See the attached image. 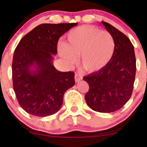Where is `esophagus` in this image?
<instances>
[{
  "label": "esophagus",
  "instance_id": "obj_1",
  "mask_svg": "<svg viewBox=\"0 0 147 147\" xmlns=\"http://www.w3.org/2000/svg\"><path fill=\"white\" fill-rule=\"evenodd\" d=\"M75 79L76 82H78L79 81H81L82 79V77L80 75H78V74L76 73L75 75Z\"/></svg>",
  "mask_w": 147,
  "mask_h": 147
}]
</instances>
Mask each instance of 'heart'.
Wrapping results in <instances>:
<instances>
[{
    "mask_svg": "<svg viewBox=\"0 0 147 147\" xmlns=\"http://www.w3.org/2000/svg\"><path fill=\"white\" fill-rule=\"evenodd\" d=\"M114 38L107 31L91 25L73 29L67 34V42L58 43L59 55L66 63L72 64L80 56V63L86 71L101 70L114 55Z\"/></svg>",
    "mask_w": 147,
    "mask_h": 147,
    "instance_id": "1",
    "label": "heart"
}]
</instances>
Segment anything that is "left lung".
Returning <instances> with one entry per match:
<instances>
[{"mask_svg":"<svg viewBox=\"0 0 147 147\" xmlns=\"http://www.w3.org/2000/svg\"><path fill=\"white\" fill-rule=\"evenodd\" d=\"M102 23L114 38V55L104 68L83 78L89 85L85 100L93 111L112 113L120 109L132 95L136 60L129 38L109 23Z\"/></svg>","mask_w":147,"mask_h":147,"instance_id":"obj_1","label":"left lung"}]
</instances>
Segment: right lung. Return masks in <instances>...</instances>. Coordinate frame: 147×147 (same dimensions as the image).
<instances>
[{
    "mask_svg": "<svg viewBox=\"0 0 147 147\" xmlns=\"http://www.w3.org/2000/svg\"><path fill=\"white\" fill-rule=\"evenodd\" d=\"M77 23L41 24L20 41L14 52L12 80L20 106L38 117L51 115L60 109L63 95L75 85L73 72H60L53 65L57 43Z\"/></svg>",
    "mask_w": 147,
    "mask_h": 147,
    "instance_id": "1",
    "label": "right lung"
}]
</instances>
